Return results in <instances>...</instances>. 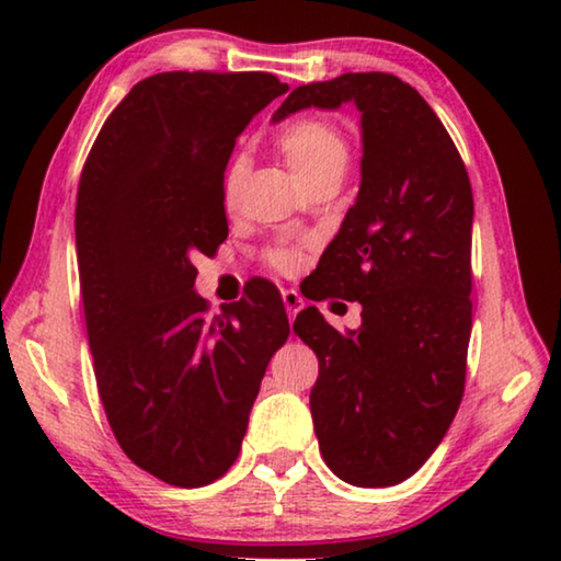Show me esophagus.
Masks as SVG:
<instances>
[{
	"label": "esophagus",
	"instance_id": "34e87169",
	"mask_svg": "<svg viewBox=\"0 0 561 561\" xmlns=\"http://www.w3.org/2000/svg\"><path fill=\"white\" fill-rule=\"evenodd\" d=\"M282 301H284V309H287V317H289V321L299 314V309L304 307V299H301V294L299 291H294V289H284L282 291Z\"/></svg>",
	"mask_w": 561,
	"mask_h": 561
}]
</instances>
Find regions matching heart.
<instances>
[{"label": "heart", "instance_id": "b5f03b06", "mask_svg": "<svg viewBox=\"0 0 561 561\" xmlns=\"http://www.w3.org/2000/svg\"><path fill=\"white\" fill-rule=\"evenodd\" d=\"M279 153L284 163L289 165L294 178L299 180L301 185L311 183V180L319 178L327 170L341 168L346 170L348 163V146L346 138L341 136V130L334 123L321 121V118H307L289 126L279 136ZM242 178V163H237L227 170L225 178V197L232 201L234 190L240 185ZM270 262L282 272H291L299 267V252L289 250V247H277V250L270 252Z\"/></svg>", "mask_w": 561, "mask_h": 561}]
</instances>
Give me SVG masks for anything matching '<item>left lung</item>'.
Masks as SVG:
<instances>
[{
  "instance_id": "1",
  "label": "left lung",
  "mask_w": 561,
  "mask_h": 561,
  "mask_svg": "<svg viewBox=\"0 0 561 561\" xmlns=\"http://www.w3.org/2000/svg\"><path fill=\"white\" fill-rule=\"evenodd\" d=\"M344 103L360 116V185L317 272L329 294L360 304V327L339 334L309 307L294 334L319 358L309 405L331 472L388 488L431 458L462 401L472 190L440 118L393 73L307 83L272 123Z\"/></svg>"
}]
</instances>
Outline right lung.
Instances as JSON below:
<instances>
[{"mask_svg":"<svg viewBox=\"0 0 561 561\" xmlns=\"http://www.w3.org/2000/svg\"><path fill=\"white\" fill-rule=\"evenodd\" d=\"M287 91L262 71L148 76L83 165L76 254L99 393L123 453L168 485H210L230 470L289 336L267 284L207 317L193 264L227 237L237 136Z\"/></svg>","mask_w":561,"mask_h":561,"instance_id":"right-lung-1","label":"right lung"}]
</instances>
